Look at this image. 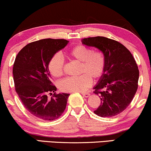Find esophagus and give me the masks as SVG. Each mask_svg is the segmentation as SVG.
Returning a JSON list of instances; mask_svg holds the SVG:
<instances>
[{"instance_id":"1","label":"esophagus","mask_w":151,"mask_h":151,"mask_svg":"<svg viewBox=\"0 0 151 151\" xmlns=\"http://www.w3.org/2000/svg\"><path fill=\"white\" fill-rule=\"evenodd\" d=\"M90 93H82V95H83V97H85V98H88V97L90 96Z\"/></svg>"}]
</instances>
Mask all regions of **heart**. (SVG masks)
<instances>
[{
    "mask_svg": "<svg viewBox=\"0 0 151 151\" xmlns=\"http://www.w3.org/2000/svg\"><path fill=\"white\" fill-rule=\"evenodd\" d=\"M72 60L80 63L79 74L77 77L66 78L58 83L59 88L63 92H84L92 85L93 81L102 77L106 70L105 55L100 50H93L83 45H78L67 52ZM48 70L53 77L58 78L64 74V60L59 53L51 57L48 63Z\"/></svg>",
    "mask_w": 151,
    "mask_h": 151,
    "instance_id": "heart-1",
    "label": "heart"
}]
</instances>
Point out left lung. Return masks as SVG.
Here are the masks:
<instances>
[{
	"label": "left lung",
	"mask_w": 151,
	"mask_h": 151,
	"mask_svg": "<svg viewBox=\"0 0 151 151\" xmlns=\"http://www.w3.org/2000/svg\"><path fill=\"white\" fill-rule=\"evenodd\" d=\"M82 42L100 49L106 60L105 72L94 88L101 100L94 113L101 117L121 114L129 105L138 88L139 71L134 57L121 43L105 37L84 38Z\"/></svg>",
	"instance_id": "1"
}]
</instances>
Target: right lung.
<instances>
[{
	"label": "right lung",
	"instance_id": "obj_1",
	"mask_svg": "<svg viewBox=\"0 0 151 151\" xmlns=\"http://www.w3.org/2000/svg\"><path fill=\"white\" fill-rule=\"evenodd\" d=\"M68 42L64 39L40 40L25 46L15 58L12 70L15 91L26 110L38 119L56 120L66 108L70 94L56 93L48 63Z\"/></svg>",
	"mask_w": 151,
	"mask_h": 151
}]
</instances>
